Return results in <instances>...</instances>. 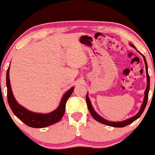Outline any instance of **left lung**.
<instances>
[{
  "instance_id": "left-lung-1",
  "label": "left lung",
  "mask_w": 155,
  "mask_h": 155,
  "mask_svg": "<svg viewBox=\"0 0 155 155\" xmlns=\"http://www.w3.org/2000/svg\"><path fill=\"white\" fill-rule=\"evenodd\" d=\"M131 47L136 48L133 45L130 44ZM139 52V51H138ZM140 54H141L140 52H139ZM143 55V54H142ZM143 59H144V61H145V65H146V74H147V87L146 89V92H145V97H144V101H143V104H142L141 107V109L140 110L139 113H137L136 116H133V117L130 118V119H127V120L123 121V122H109V121L106 120V119H103L101 116H100L97 113H95V111L94 110L93 107H92V104H91V102L89 101V98L88 97V95H87V97H86V99H87V107H88V109L90 112L91 115L92 116V117L97 120L98 122H101L102 124H104V125H109V126H112V127H125L126 125H130V123H132L133 122H134L136 119H138L139 117H140V116L142 115V113H143L144 111L145 108H146V104H147V101H148V98H149V88H150V78L149 75V72H148V66H147V62H146V58H145L144 55H143Z\"/></svg>"
}]
</instances>
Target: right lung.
I'll return each instance as SVG.
<instances>
[{
    "label": "right lung",
    "instance_id": "1",
    "mask_svg": "<svg viewBox=\"0 0 155 155\" xmlns=\"http://www.w3.org/2000/svg\"><path fill=\"white\" fill-rule=\"evenodd\" d=\"M9 66L6 71V87H7V101L14 114L23 122L25 125L30 126L31 127H47L51 125L56 122H59L63 118L66 110V103L69 98L70 95L74 91V87H71L65 93L62 98L60 105L58 107L54 110L53 112L48 113V114H42V113H33L25 109L15 101L13 95H12V89L9 81Z\"/></svg>",
    "mask_w": 155,
    "mask_h": 155
}]
</instances>
